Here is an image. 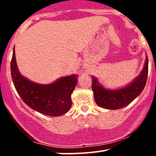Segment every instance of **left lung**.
Listing matches in <instances>:
<instances>
[{
  "mask_svg": "<svg viewBox=\"0 0 156 156\" xmlns=\"http://www.w3.org/2000/svg\"><path fill=\"white\" fill-rule=\"evenodd\" d=\"M148 73V58L146 55L140 74L125 87L115 89H106L98 78L92 76V91L96 103L103 108L116 110L126 106L135 100L145 87Z\"/></svg>",
  "mask_w": 156,
  "mask_h": 156,
  "instance_id": "1",
  "label": "left lung"
}]
</instances>
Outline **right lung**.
I'll list each match as a JSON object with an SVG mask.
<instances>
[{"mask_svg": "<svg viewBox=\"0 0 156 156\" xmlns=\"http://www.w3.org/2000/svg\"><path fill=\"white\" fill-rule=\"evenodd\" d=\"M11 74L19 95L27 105L36 112L58 117L69 112L72 106L71 94L78 81L76 75L62 77L49 84L31 81L20 73L15 48L11 62Z\"/></svg>", "mask_w": 156, "mask_h": 156, "instance_id": "add662e5", "label": "right lung"}]
</instances>
